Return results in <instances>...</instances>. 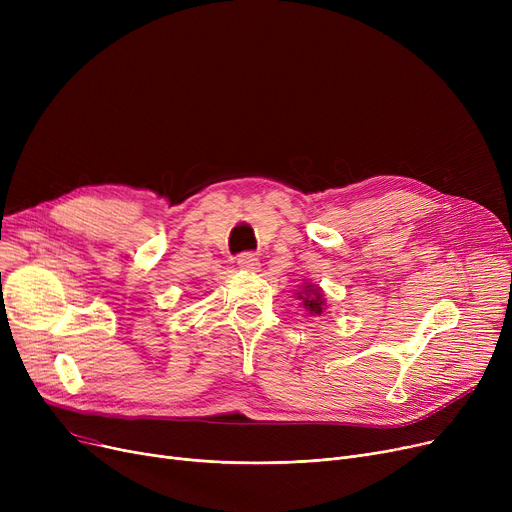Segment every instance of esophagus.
<instances>
[{
    "label": "esophagus",
    "mask_w": 512,
    "mask_h": 512,
    "mask_svg": "<svg viewBox=\"0 0 512 512\" xmlns=\"http://www.w3.org/2000/svg\"><path fill=\"white\" fill-rule=\"evenodd\" d=\"M238 267L240 270H247V272H255L259 267V259L255 257V253H242L238 255Z\"/></svg>",
    "instance_id": "obj_1"
}]
</instances>
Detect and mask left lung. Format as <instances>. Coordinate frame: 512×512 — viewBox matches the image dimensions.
Listing matches in <instances>:
<instances>
[{"label":"left lung","mask_w":512,"mask_h":512,"mask_svg":"<svg viewBox=\"0 0 512 512\" xmlns=\"http://www.w3.org/2000/svg\"><path fill=\"white\" fill-rule=\"evenodd\" d=\"M297 297L303 301V307L311 315H321V311L326 309V299H324V290H321L317 284L305 282L303 290L297 292Z\"/></svg>","instance_id":"8db88e82"}]
</instances>
